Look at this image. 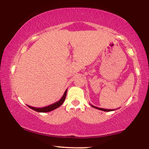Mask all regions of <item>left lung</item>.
<instances>
[{"label": "left lung", "mask_w": 149, "mask_h": 149, "mask_svg": "<svg viewBox=\"0 0 149 149\" xmlns=\"http://www.w3.org/2000/svg\"><path fill=\"white\" fill-rule=\"evenodd\" d=\"M91 107L96 108V109H99L100 110H102V111H104V112H110V111H112V110H108V109H104V108H98V107H96L95 106L91 105Z\"/></svg>", "instance_id": "obj_1"}]
</instances>
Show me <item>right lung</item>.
I'll return each instance as SVG.
<instances>
[{
  "label": "right lung",
  "mask_w": 149,
  "mask_h": 149,
  "mask_svg": "<svg viewBox=\"0 0 149 149\" xmlns=\"http://www.w3.org/2000/svg\"><path fill=\"white\" fill-rule=\"evenodd\" d=\"M67 90L68 89L65 90V91L64 92V94L63 95L62 97L60 99V100H59L58 102L54 103V104H50L49 106H47V107H42V108H35V107H30V106H28V107L31 108V109L35 111H37V112H50V111L52 110H54L55 109H56L57 108L60 107V106L63 104V102H64L65 97H66Z\"/></svg>",
  "instance_id": "right-lung-1"
}]
</instances>
